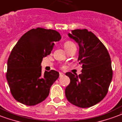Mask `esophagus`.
<instances>
[{"label":"esophagus","instance_id":"34e87169","mask_svg":"<svg viewBox=\"0 0 122 122\" xmlns=\"http://www.w3.org/2000/svg\"><path fill=\"white\" fill-rule=\"evenodd\" d=\"M59 75H60V76L61 77V76H64V73H59Z\"/></svg>","mask_w":122,"mask_h":122}]
</instances>
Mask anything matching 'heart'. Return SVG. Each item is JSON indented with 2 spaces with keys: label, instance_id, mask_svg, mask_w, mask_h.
<instances>
[{
  "label": "heart",
  "instance_id": "1",
  "mask_svg": "<svg viewBox=\"0 0 122 122\" xmlns=\"http://www.w3.org/2000/svg\"><path fill=\"white\" fill-rule=\"evenodd\" d=\"M73 46H75V45L71 41H67V42L64 43V47L66 50L69 49V48H71V47H73Z\"/></svg>",
  "mask_w": 122,
  "mask_h": 122
}]
</instances>
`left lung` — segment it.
<instances>
[{
    "instance_id": "1",
    "label": "left lung",
    "mask_w": 122,
    "mask_h": 122,
    "mask_svg": "<svg viewBox=\"0 0 122 122\" xmlns=\"http://www.w3.org/2000/svg\"><path fill=\"white\" fill-rule=\"evenodd\" d=\"M68 36L79 46L78 59L82 73H66L70 84L65 90L70 103L82 108L90 107L106 97L112 78L109 54L95 34L87 30H75Z\"/></svg>"
}]
</instances>
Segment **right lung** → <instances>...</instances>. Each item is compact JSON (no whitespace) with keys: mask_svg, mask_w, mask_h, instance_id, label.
Here are the masks:
<instances>
[{"mask_svg":"<svg viewBox=\"0 0 122 122\" xmlns=\"http://www.w3.org/2000/svg\"><path fill=\"white\" fill-rule=\"evenodd\" d=\"M60 39L55 30L37 27L28 31L17 42L8 58L6 73L11 95L16 101L31 106L48 97L59 73L51 70L42 73L41 62L51 53L54 42Z\"/></svg>","mask_w":122,"mask_h":122,"instance_id":"1","label":"right lung"}]
</instances>
